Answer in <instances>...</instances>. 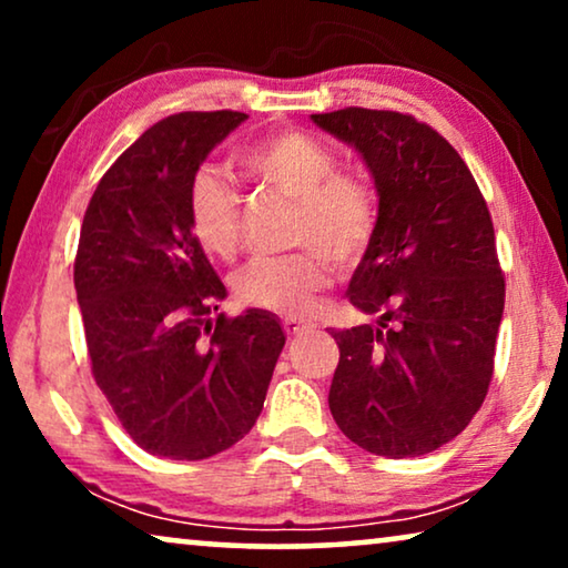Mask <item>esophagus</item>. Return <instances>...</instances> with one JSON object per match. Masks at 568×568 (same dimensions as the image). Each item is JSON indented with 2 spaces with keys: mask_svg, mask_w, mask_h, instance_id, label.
Returning a JSON list of instances; mask_svg holds the SVG:
<instances>
[{
  "mask_svg": "<svg viewBox=\"0 0 568 568\" xmlns=\"http://www.w3.org/2000/svg\"><path fill=\"white\" fill-rule=\"evenodd\" d=\"M284 325V333L286 336H300V333H305V331H310V325L307 323H300V321H292V317H286V321L282 323Z\"/></svg>",
  "mask_w": 568,
  "mask_h": 568,
  "instance_id": "1",
  "label": "esophagus"
}]
</instances>
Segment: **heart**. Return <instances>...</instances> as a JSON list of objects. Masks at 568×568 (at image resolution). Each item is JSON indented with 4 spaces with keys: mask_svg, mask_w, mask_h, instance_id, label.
<instances>
[{
    "mask_svg": "<svg viewBox=\"0 0 568 568\" xmlns=\"http://www.w3.org/2000/svg\"><path fill=\"white\" fill-rule=\"evenodd\" d=\"M255 181L297 204L292 245L305 251L284 258L251 261L235 276L245 307L274 315H305L331 282L326 258L352 271L367 255L377 232V196L362 178L338 173L331 146L302 131H276L240 154ZM189 224L201 251L232 261L243 235V201L222 175L204 170L189 191Z\"/></svg>",
    "mask_w": 568,
    "mask_h": 568,
    "instance_id": "1",
    "label": "heart"
}]
</instances>
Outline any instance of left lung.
I'll use <instances>...</instances> for the list:
<instances>
[{"label":"left lung","mask_w":568,"mask_h":568,"mask_svg":"<svg viewBox=\"0 0 568 568\" xmlns=\"http://www.w3.org/2000/svg\"><path fill=\"white\" fill-rule=\"evenodd\" d=\"M313 121L362 154L379 196L346 290L377 323L333 333L331 414L372 455L434 453L478 414L494 375L504 274L491 214L455 146L414 115L344 108Z\"/></svg>","instance_id":"8db88e82"}]
</instances>
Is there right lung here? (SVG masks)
<instances>
[{
    "instance_id": "right-lung-1",
    "label": "right lung",
    "mask_w": 568,
    "mask_h": 568,
    "mask_svg": "<svg viewBox=\"0 0 568 568\" xmlns=\"http://www.w3.org/2000/svg\"><path fill=\"white\" fill-rule=\"evenodd\" d=\"M247 119L175 113L100 178L74 258L92 375L150 455L206 460L253 429L284 348L266 310L216 315L227 290L189 224L206 154Z\"/></svg>"
}]
</instances>
